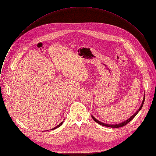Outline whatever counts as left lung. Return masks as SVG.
Instances as JSON below:
<instances>
[{
	"label": "left lung",
	"mask_w": 156,
	"mask_h": 156,
	"mask_svg": "<svg viewBox=\"0 0 156 156\" xmlns=\"http://www.w3.org/2000/svg\"><path fill=\"white\" fill-rule=\"evenodd\" d=\"M144 99H145V94H144V97H143V102L141 103V105L140 106V107L139 108V109L136 111V112L133 114L131 117H129L128 119H127L126 120L122 122V123H118V124H107V123H103L98 120H97L93 115H91V117L93 118V119L96 122L98 123V124L101 125H102V126H107V127H111V128H119V127H122V126H123L125 125H126L127 123H128L130 121H131L133 119L135 118V117L138 114V113L140 112V111L141 110V108L143 107V105L144 104Z\"/></svg>",
	"instance_id": "8db88e82"
}]
</instances>
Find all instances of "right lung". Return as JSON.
I'll list each match as a JSON object with an SVG mask.
<instances>
[{"label":"right lung","mask_w":156,"mask_h":156,"mask_svg":"<svg viewBox=\"0 0 156 156\" xmlns=\"http://www.w3.org/2000/svg\"><path fill=\"white\" fill-rule=\"evenodd\" d=\"M63 120H65V119H64ZM63 121H62V122H61V123H60L59 125H57V126H56L55 127H54V128H52V129H51V130H53V129H56L57 128H58V127H60V126H61V125L63 124Z\"/></svg>","instance_id":"right-lung-1"}]
</instances>
